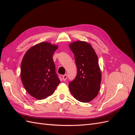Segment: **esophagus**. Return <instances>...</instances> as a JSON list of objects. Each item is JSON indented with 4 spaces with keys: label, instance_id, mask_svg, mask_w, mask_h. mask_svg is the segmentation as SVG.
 Segmentation results:
<instances>
[{
    "label": "esophagus",
    "instance_id": "obj_1",
    "mask_svg": "<svg viewBox=\"0 0 135 135\" xmlns=\"http://www.w3.org/2000/svg\"><path fill=\"white\" fill-rule=\"evenodd\" d=\"M67 74H65V75H64L62 76V79H63V81H65L66 79H67Z\"/></svg>",
    "mask_w": 135,
    "mask_h": 135
}]
</instances>
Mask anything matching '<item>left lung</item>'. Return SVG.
<instances>
[{
    "label": "left lung",
    "instance_id": "left-lung-1",
    "mask_svg": "<svg viewBox=\"0 0 135 135\" xmlns=\"http://www.w3.org/2000/svg\"><path fill=\"white\" fill-rule=\"evenodd\" d=\"M69 46L75 56L77 67L75 78L68 85L70 90L78 101L89 102L98 94L102 81L98 57L91 45L86 42L75 41Z\"/></svg>",
    "mask_w": 135,
    "mask_h": 135
}]
</instances>
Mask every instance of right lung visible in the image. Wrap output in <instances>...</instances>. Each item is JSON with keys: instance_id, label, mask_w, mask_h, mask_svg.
Segmentation results:
<instances>
[{"instance_id": "1", "label": "right lung", "mask_w": 135, "mask_h": 135, "mask_svg": "<svg viewBox=\"0 0 135 135\" xmlns=\"http://www.w3.org/2000/svg\"><path fill=\"white\" fill-rule=\"evenodd\" d=\"M58 47L48 42H41L30 47L22 60V83L27 92L38 100L51 95L60 82L53 60Z\"/></svg>"}]
</instances>
